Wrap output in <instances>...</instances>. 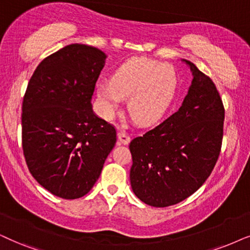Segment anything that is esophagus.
Returning <instances> with one entry per match:
<instances>
[{"instance_id": "34e87169", "label": "esophagus", "mask_w": 250, "mask_h": 250, "mask_svg": "<svg viewBox=\"0 0 250 250\" xmlns=\"http://www.w3.org/2000/svg\"><path fill=\"white\" fill-rule=\"evenodd\" d=\"M118 140L123 145H128L129 141H131V137L125 131H122L118 133Z\"/></svg>"}]
</instances>
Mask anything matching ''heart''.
Instances as JSON below:
<instances>
[{
  "label": "heart",
  "mask_w": 250,
  "mask_h": 250,
  "mask_svg": "<svg viewBox=\"0 0 250 250\" xmlns=\"http://www.w3.org/2000/svg\"><path fill=\"white\" fill-rule=\"evenodd\" d=\"M179 87V77L170 64L148 58H132L112 74L110 83L96 86V96L103 115L112 117L123 99H128L127 110L138 124L157 122L170 109Z\"/></svg>",
  "instance_id": "b5f03b06"
}]
</instances>
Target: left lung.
Returning <instances> with one entry per match:
<instances>
[{"label":"left lung","instance_id":"obj_1","mask_svg":"<svg viewBox=\"0 0 250 250\" xmlns=\"http://www.w3.org/2000/svg\"><path fill=\"white\" fill-rule=\"evenodd\" d=\"M193 73L183 104L163 123L133 139L129 180L142 202L163 208L195 193L218 160L225 109L215 83L192 62Z\"/></svg>","mask_w":250,"mask_h":250}]
</instances>
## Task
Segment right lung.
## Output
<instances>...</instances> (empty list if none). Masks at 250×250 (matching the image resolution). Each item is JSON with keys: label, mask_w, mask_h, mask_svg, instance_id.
<instances>
[{"label": "right lung", "mask_w": 250, "mask_h": 250, "mask_svg": "<svg viewBox=\"0 0 250 250\" xmlns=\"http://www.w3.org/2000/svg\"><path fill=\"white\" fill-rule=\"evenodd\" d=\"M106 55L73 43L44 58L31 77L21 113V144L28 170L62 199H79L99 179L117 141L116 128L92 109Z\"/></svg>", "instance_id": "right-lung-1"}]
</instances>
